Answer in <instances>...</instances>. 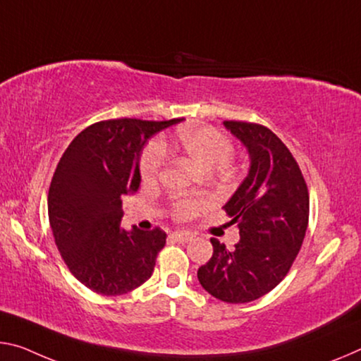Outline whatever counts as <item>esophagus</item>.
I'll return each mask as SVG.
<instances>
[{
    "label": "esophagus",
    "mask_w": 361,
    "mask_h": 361,
    "mask_svg": "<svg viewBox=\"0 0 361 361\" xmlns=\"http://www.w3.org/2000/svg\"><path fill=\"white\" fill-rule=\"evenodd\" d=\"M171 238H173L175 241H178V243H188L194 238V234L190 233V231H173V233H171Z\"/></svg>",
    "instance_id": "34e87169"
}]
</instances>
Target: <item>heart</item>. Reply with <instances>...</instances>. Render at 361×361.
<instances>
[{"label": "heart", "instance_id": "heart-1", "mask_svg": "<svg viewBox=\"0 0 361 361\" xmlns=\"http://www.w3.org/2000/svg\"><path fill=\"white\" fill-rule=\"evenodd\" d=\"M165 146L173 151H180L188 159L204 170H212L221 164H226L233 152L231 141L215 128L204 125H191L176 130L170 138L164 142L152 141L142 152L140 160V171L145 180L157 178L162 170L167 151ZM212 201L209 197H180L173 202V215L180 220L192 219L207 210Z\"/></svg>", "mask_w": 361, "mask_h": 361}]
</instances>
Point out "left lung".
<instances>
[{
	"instance_id": "1",
	"label": "left lung",
	"mask_w": 361,
	"mask_h": 361,
	"mask_svg": "<svg viewBox=\"0 0 361 361\" xmlns=\"http://www.w3.org/2000/svg\"><path fill=\"white\" fill-rule=\"evenodd\" d=\"M223 125L250 159L247 176L223 207L241 238L233 250L212 238L214 254L197 279L219 300L245 304L276 288L293 267L308 225V190L293 154L271 130L236 120Z\"/></svg>"
}]
</instances>
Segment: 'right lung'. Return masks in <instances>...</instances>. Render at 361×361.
I'll return each mask as SVG.
<instances>
[{
  "mask_svg": "<svg viewBox=\"0 0 361 361\" xmlns=\"http://www.w3.org/2000/svg\"><path fill=\"white\" fill-rule=\"evenodd\" d=\"M181 120H102L62 154L48 192L49 225L68 270L94 293L122 295L151 278L167 234L122 230V196L138 191L147 140Z\"/></svg>",
  "mask_w": 361,
  "mask_h": 361,
  "instance_id": "right-lung-1",
  "label": "right lung"
}]
</instances>
